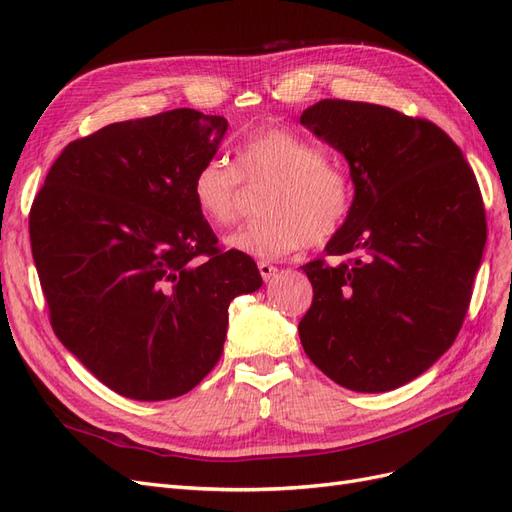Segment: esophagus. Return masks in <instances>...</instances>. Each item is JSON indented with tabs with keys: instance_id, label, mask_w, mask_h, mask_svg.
Instances as JSON below:
<instances>
[{
	"instance_id": "1",
	"label": "esophagus",
	"mask_w": 512,
	"mask_h": 512,
	"mask_svg": "<svg viewBox=\"0 0 512 512\" xmlns=\"http://www.w3.org/2000/svg\"><path fill=\"white\" fill-rule=\"evenodd\" d=\"M258 271H260V275H262V280L269 282L271 277L277 273V267H273L271 262H267V260H260V262H258Z\"/></svg>"
}]
</instances>
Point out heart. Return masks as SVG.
I'll return each mask as SVG.
<instances>
[{
  "mask_svg": "<svg viewBox=\"0 0 512 512\" xmlns=\"http://www.w3.org/2000/svg\"><path fill=\"white\" fill-rule=\"evenodd\" d=\"M241 179L269 183L262 192L260 218L232 230L224 245L262 260L284 258L307 245L331 241L350 218L354 185L342 166L299 134L271 128L243 138L235 166L211 158L196 168L192 200L213 226H228L237 215Z\"/></svg>",
  "mask_w": 512,
  "mask_h": 512,
  "instance_id": "obj_1",
  "label": "heart"
}]
</instances>
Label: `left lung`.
<instances>
[{
  "mask_svg": "<svg viewBox=\"0 0 512 512\" xmlns=\"http://www.w3.org/2000/svg\"><path fill=\"white\" fill-rule=\"evenodd\" d=\"M301 123L346 158L354 203L327 256L301 267L314 301L299 322L305 354L333 382L384 393L453 346L483 258V196L461 149L427 119L320 100Z\"/></svg>",
  "mask_w": 512,
  "mask_h": 512,
  "instance_id": "8db88e82",
  "label": "left lung"
}]
</instances>
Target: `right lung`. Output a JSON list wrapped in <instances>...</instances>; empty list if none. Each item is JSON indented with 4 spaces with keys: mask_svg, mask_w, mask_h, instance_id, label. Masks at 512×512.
<instances>
[{
    "mask_svg": "<svg viewBox=\"0 0 512 512\" xmlns=\"http://www.w3.org/2000/svg\"><path fill=\"white\" fill-rule=\"evenodd\" d=\"M226 130L194 108L111 123L61 151L32 205L53 331L123 397L192 391L220 361L230 301L262 286L250 256L220 252L190 192Z\"/></svg>",
    "mask_w": 512,
    "mask_h": 512,
    "instance_id": "add662e5",
    "label": "right lung"
}]
</instances>
